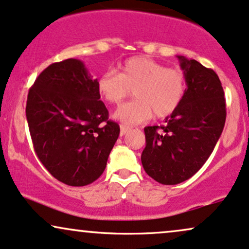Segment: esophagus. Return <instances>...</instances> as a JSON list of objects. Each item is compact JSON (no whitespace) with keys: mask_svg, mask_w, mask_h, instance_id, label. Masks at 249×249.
Returning a JSON list of instances; mask_svg holds the SVG:
<instances>
[{"mask_svg":"<svg viewBox=\"0 0 249 249\" xmlns=\"http://www.w3.org/2000/svg\"><path fill=\"white\" fill-rule=\"evenodd\" d=\"M120 129H121V131H120V135H121V136L125 135V134H127L128 131H130V128L129 127H125V125H121V127H120Z\"/></svg>","mask_w":249,"mask_h":249,"instance_id":"34e87169","label":"esophagus"}]
</instances>
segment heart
Wrapping results in <instances>:
<instances>
[{"label": "heart", "mask_w": 249, "mask_h": 249, "mask_svg": "<svg viewBox=\"0 0 249 249\" xmlns=\"http://www.w3.org/2000/svg\"><path fill=\"white\" fill-rule=\"evenodd\" d=\"M185 75L177 69H168L164 64L145 55H136L119 65V74L104 72L96 80V89L105 101L121 104L134 89L135 100L116 110L114 118L122 124H142L154 113L165 118L179 107L185 94Z\"/></svg>", "instance_id": "1"}]
</instances>
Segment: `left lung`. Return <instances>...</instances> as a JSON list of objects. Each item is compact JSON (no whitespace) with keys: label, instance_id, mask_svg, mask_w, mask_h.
<instances>
[{"label":"left lung","instance_id":"obj_1","mask_svg":"<svg viewBox=\"0 0 249 249\" xmlns=\"http://www.w3.org/2000/svg\"><path fill=\"white\" fill-rule=\"evenodd\" d=\"M185 75V94L163 125L145 127L141 160L156 182L175 185L189 179L206 162L226 121L220 80L213 70L195 59L177 55Z\"/></svg>","mask_w":249,"mask_h":249}]
</instances>
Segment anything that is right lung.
Wrapping results in <instances>:
<instances>
[{"label":"right lung","mask_w":249,"mask_h":249,"mask_svg":"<svg viewBox=\"0 0 249 249\" xmlns=\"http://www.w3.org/2000/svg\"><path fill=\"white\" fill-rule=\"evenodd\" d=\"M84 63L51 64L29 90L26 120L35 151L48 171L70 186H85L101 176L120 134L108 120Z\"/></svg>","instance_id":"obj_1"}]
</instances>
